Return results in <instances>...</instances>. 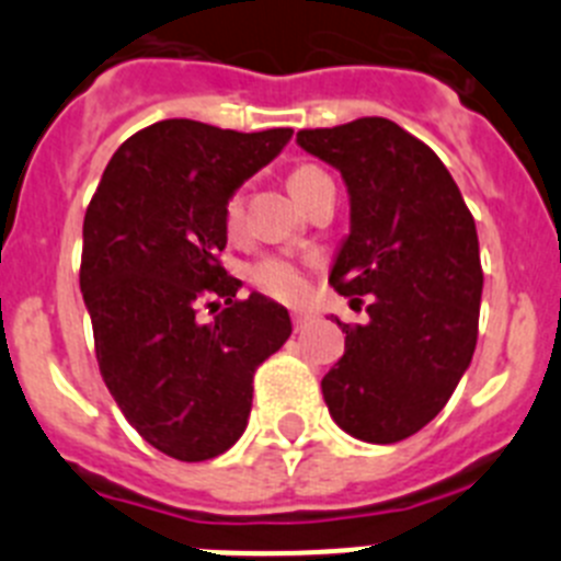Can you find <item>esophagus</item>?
Wrapping results in <instances>:
<instances>
[{
    "mask_svg": "<svg viewBox=\"0 0 561 561\" xmlns=\"http://www.w3.org/2000/svg\"><path fill=\"white\" fill-rule=\"evenodd\" d=\"M291 323H295V331H304L306 325L311 323V314H309V311H304V309H295V311H291Z\"/></svg>",
    "mask_w": 561,
    "mask_h": 561,
    "instance_id": "esophagus-1",
    "label": "esophagus"
}]
</instances>
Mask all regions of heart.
<instances>
[{
	"mask_svg": "<svg viewBox=\"0 0 561 561\" xmlns=\"http://www.w3.org/2000/svg\"><path fill=\"white\" fill-rule=\"evenodd\" d=\"M320 173L323 171L314 165H300L291 171L289 191L295 193V199L300 196V191L314 180V176H320ZM225 221H227V230L230 232L238 230V221H241V196H232V199L227 202ZM247 277H250L257 289L277 297V300H300L306 291V280L304 275H300V266L291 264L289 257H275V255L261 257V261L247 266Z\"/></svg>",
	"mask_w": 561,
	"mask_h": 561,
	"instance_id": "obj_1",
	"label": "heart"
}]
</instances>
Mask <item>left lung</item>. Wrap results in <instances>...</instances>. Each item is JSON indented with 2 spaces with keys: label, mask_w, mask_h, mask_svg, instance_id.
Returning a JSON list of instances; mask_svg holds the SVG:
<instances>
[{
  "label": "left lung",
  "mask_w": 561,
  "mask_h": 561,
  "mask_svg": "<svg viewBox=\"0 0 561 561\" xmlns=\"http://www.w3.org/2000/svg\"><path fill=\"white\" fill-rule=\"evenodd\" d=\"M297 146L336 168L348 187L351 230L329 284L365 323H340L345 354L323 376L336 427L396 444L435 419L478 342V230L458 185L413 134L385 117L297 131Z\"/></svg>",
  "instance_id": "left-lung-1"
}]
</instances>
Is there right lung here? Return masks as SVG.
<instances>
[{"label":"right lung","instance_id":"right-lung-1","mask_svg":"<svg viewBox=\"0 0 561 561\" xmlns=\"http://www.w3.org/2000/svg\"><path fill=\"white\" fill-rule=\"evenodd\" d=\"M291 128L160 121L108 160L83 219L81 291L101 376L137 433L176 460H210L247 430L252 376L291 334L289 311L227 275V202ZM214 297L213 321L198 320Z\"/></svg>","mask_w":561,"mask_h":561}]
</instances>
